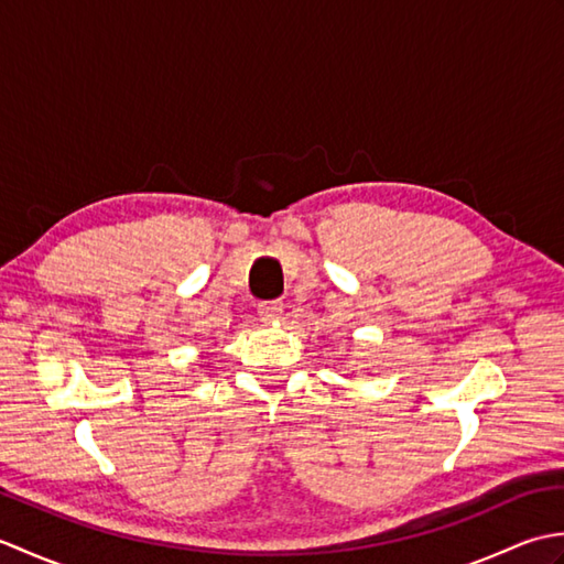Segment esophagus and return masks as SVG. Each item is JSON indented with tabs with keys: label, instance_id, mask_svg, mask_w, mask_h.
<instances>
[{
	"label": "esophagus",
	"instance_id": "esophagus-1",
	"mask_svg": "<svg viewBox=\"0 0 564 564\" xmlns=\"http://www.w3.org/2000/svg\"><path fill=\"white\" fill-rule=\"evenodd\" d=\"M281 315H283V303H279V301L259 305V317L263 322H275V319H281Z\"/></svg>",
	"mask_w": 564,
	"mask_h": 564
}]
</instances>
